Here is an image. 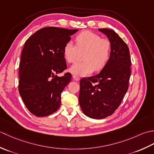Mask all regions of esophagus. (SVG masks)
I'll use <instances>...</instances> for the list:
<instances>
[{"label": "esophagus", "mask_w": 154, "mask_h": 154, "mask_svg": "<svg viewBox=\"0 0 154 154\" xmlns=\"http://www.w3.org/2000/svg\"><path fill=\"white\" fill-rule=\"evenodd\" d=\"M73 79L75 81H77L80 80V78L79 77H77V76H75V75H73Z\"/></svg>", "instance_id": "esophagus-1"}]
</instances>
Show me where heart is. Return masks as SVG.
<instances>
[{"instance_id": "obj_1", "label": "heart", "mask_w": 154, "mask_h": 154, "mask_svg": "<svg viewBox=\"0 0 154 154\" xmlns=\"http://www.w3.org/2000/svg\"><path fill=\"white\" fill-rule=\"evenodd\" d=\"M76 46L69 42L63 48L65 60L69 63L77 61L80 54H83L82 63H76L70 67L69 72L75 76H87L93 71H99L105 67L109 60L110 42L100 38L99 35L86 30L75 38Z\"/></svg>"}]
</instances>
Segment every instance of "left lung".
Instances as JSON below:
<instances>
[{
    "mask_svg": "<svg viewBox=\"0 0 154 154\" xmlns=\"http://www.w3.org/2000/svg\"><path fill=\"white\" fill-rule=\"evenodd\" d=\"M110 43L106 65L100 73L80 81L79 102L86 116L102 119L112 114L120 106L128 89L131 60L129 49L115 32L99 29Z\"/></svg>",
    "mask_w": 154,
    "mask_h": 154,
    "instance_id": "1",
    "label": "left lung"
}]
</instances>
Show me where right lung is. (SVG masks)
<instances>
[{
	"label": "right lung",
	"mask_w": 154,
	"mask_h": 154,
	"mask_svg": "<svg viewBox=\"0 0 154 154\" xmlns=\"http://www.w3.org/2000/svg\"><path fill=\"white\" fill-rule=\"evenodd\" d=\"M77 31L44 28L25 42L19 68L18 90L26 106L34 115L46 116L60 108L61 94L71 79L69 73L57 76L67 69L63 48Z\"/></svg>",
	"instance_id": "right-lung-1"
}]
</instances>
